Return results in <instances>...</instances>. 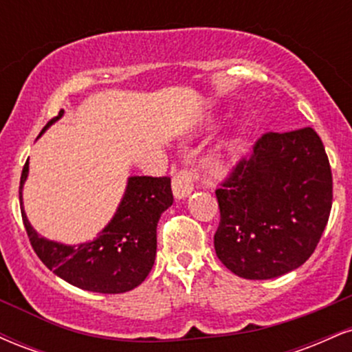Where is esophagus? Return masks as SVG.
Wrapping results in <instances>:
<instances>
[{
    "mask_svg": "<svg viewBox=\"0 0 352 352\" xmlns=\"http://www.w3.org/2000/svg\"><path fill=\"white\" fill-rule=\"evenodd\" d=\"M200 180V170L197 167L182 168L173 175L172 179V192L175 199H185L192 193L197 182Z\"/></svg>",
    "mask_w": 352,
    "mask_h": 352,
    "instance_id": "esophagus-1",
    "label": "esophagus"
}]
</instances>
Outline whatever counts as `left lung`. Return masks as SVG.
<instances>
[{
	"label": "left lung",
	"instance_id": "1",
	"mask_svg": "<svg viewBox=\"0 0 352 352\" xmlns=\"http://www.w3.org/2000/svg\"><path fill=\"white\" fill-rule=\"evenodd\" d=\"M218 260L246 280L293 272L313 254L333 205L324 145L311 127L266 132L215 190Z\"/></svg>",
	"mask_w": 352,
	"mask_h": 352
}]
</instances>
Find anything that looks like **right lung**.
<instances>
[{
	"mask_svg": "<svg viewBox=\"0 0 352 352\" xmlns=\"http://www.w3.org/2000/svg\"><path fill=\"white\" fill-rule=\"evenodd\" d=\"M50 120L43 132L63 116ZM41 132V134H43ZM30 164H24L19 182V204L31 246L47 268L80 289L104 294L125 293L139 286L151 273L157 252V223L173 204L168 177H131L114 218L96 240L76 246L39 236L23 208V184Z\"/></svg>",
	"mask_w": 352,
	"mask_h": 352,
	"instance_id": "add662e5",
	"label": "right lung"
}]
</instances>
